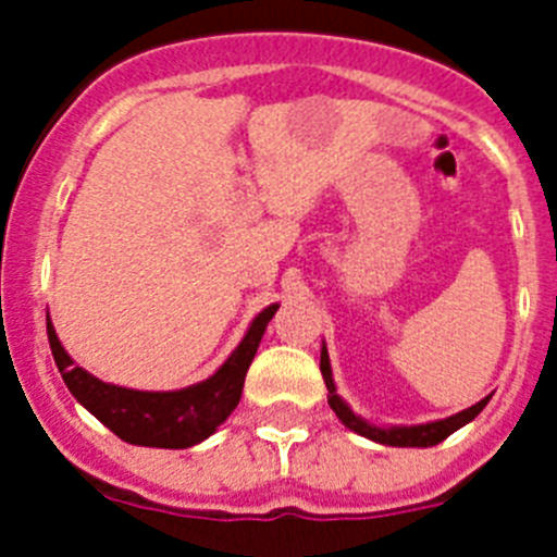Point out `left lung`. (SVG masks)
Here are the masks:
<instances>
[{"mask_svg":"<svg viewBox=\"0 0 557 557\" xmlns=\"http://www.w3.org/2000/svg\"><path fill=\"white\" fill-rule=\"evenodd\" d=\"M321 373H323V382H326V391H329V407L337 412V418L348 430H354L357 435L368 437V441H376V444H385V446H435L441 441L457 432L460 426H466L469 421H474L476 416L482 412V407L488 405V396L476 401L474 407L469 410L457 412V416L444 418V421H430V424H416V426H373L368 424L366 418H359L351 407L337 396V387H334V379H332V366H329V351L326 346L321 348Z\"/></svg>","mask_w":557,"mask_h":557,"instance_id":"8db88e82","label":"left lung"}]
</instances>
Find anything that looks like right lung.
<instances>
[{
    "label": "right lung",
    "mask_w": 557,
    "mask_h": 557,
    "mask_svg": "<svg viewBox=\"0 0 557 557\" xmlns=\"http://www.w3.org/2000/svg\"><path fill=\"white\" fill-rule=\"evenodd\" d=\"M278 304L256 314L243 343L231 351L218 373L189 385L184 391H131V387L108 385L102 379L91 376L81 366L72 362L66 348L58 339L55 326L47 314L49 348L55 357V366L66 382L69 393L86 407L97 421L108 426L116 437L133 446H156V449H189L209 435L218 432L225 418L234 412L243 396L245 373L256 357V348L262 343L270 318Z\"/></svg>",
    "instance_id": "add662e5"
}]
</instances>
